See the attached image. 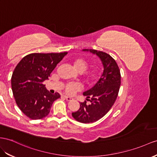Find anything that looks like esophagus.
<instances>
[{
	"instance_id": "obj_1",
	"label": "esophagus",
	"mask_w": 157,
	"mask_h": 157,
	"mask_svg": "<svg viewBox=\"0 0 157 157\" xmlns=\"http://www.w3.org/2000/svg\"><path fill=\"white\" fill-rule=\"evenodd\" d=\"M63 98H64V99H66L67 101H71L72 99V98H70V97H67V96H66V95H63Z\"/></svg>"
}]
</instances>
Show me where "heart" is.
<instances>
[{
    "mask_svg": "<svg viewBox=\"0 0 157 157\" xmlns=\"http://www.w3.org/2000/svg\"><path fill=\"white\" fill-rule=\"evenodd\" d=\"M89 63L87 61L82 58H76L73 61V66L74 69L79 73H83L87 69ZM98 75V70L96 68L91 70L90 71L85 73V77L88 83H93L97 79ZM81 86L79 84L76 83H71L67 84L66 87V91L67 94L71 95L75 91L80 90Z\"/></svg>",
    "mask_w": 157,
    "mask_h": 157,
    "instance_id": "heart-1",
    "label": "heart"
}]
</instances>
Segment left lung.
I'll list each match as a JSON object with an SVG mask.
<instances>
[{
  "mask_svg": "<svg viewBox=\"0 0 157 157\" xmlns=\"http://www.w3.org/2000/svg\"><path fill=\"white\" fill-rule=\"evenodd\" d=\"M96 54L101 59L103 66V72L95 85L90 90L83 92L86 100L79 103V109L72 113V117L83 123L97 121L102 118L113 106L117 98L121 85V74L115 60L109 54L101 51L84 49Z\"/></svg>",
  "mask_w": 157,
  "mask_h": 157,
  "instance_id": "8db88e82",
  "label": "left lung"
}]
</instances>
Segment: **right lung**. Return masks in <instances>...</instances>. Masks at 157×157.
Segmentation results:
<instances>
[{
	"mask_svg": "<svg viewBox=\"0 0 157 157\" xmlns=\"http://www.w3.org/2000/svg\"><path fill=\"white\" fill-rule=\"evenodd\" d=\"M67 52L33 53L25 56L11 78L12 90L19 109L28 117L40 119L50 113L52 103L60 98L50 94L42 83Z\"/></svg>",
	"mask_w": 157,
	"mask_h": 157,
	"instance_id": "add662e5",
	"label": "right lung"
}]
</instances>
